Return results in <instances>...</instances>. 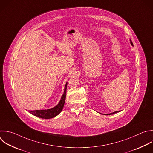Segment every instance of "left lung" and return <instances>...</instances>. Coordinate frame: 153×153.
<instances>
[{
    "mask_svg": "<svg viewBox=\"0 0 153 153\" xmlns=\"http://www.w3.org/2000/svg\"><path fill=\"white\" fill-rule=\"evenodd\" d=\"M130 43H131V45H132V46H133V42H132V41H131V40H130ZM120 112V111H115V112H112V113H111V114H103V115H113V114H116V113H118V112Z\"/></svg>",
    "mask_w": 153,
    "mask_h": 153,
    "instance_id": "1",
    "label": "left lung"
}]
</instances>
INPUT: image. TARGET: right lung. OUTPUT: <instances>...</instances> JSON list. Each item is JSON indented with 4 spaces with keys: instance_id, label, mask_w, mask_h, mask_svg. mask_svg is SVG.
<instances>
[{
    "instance_id": "obj_1",
    "label": "right lung",
    "mask_w": 153,
    "mask_h": 153,
    "mask_svg": "<svg viewBox=\"0 0 153 153\" xmlns=\"http://www.w3.org/2000/svg\"><path fill=\"white\" fill-rule=\"evenodd\" d=\"M67 82L65 85L64 94L61 97L59 103L53 108L44 109V110H36V111H29V112L32 115L43 119H50L54 118L58 115L62 111L65 101L66 93H67Z\"/></svg>"
}]
</instances>
